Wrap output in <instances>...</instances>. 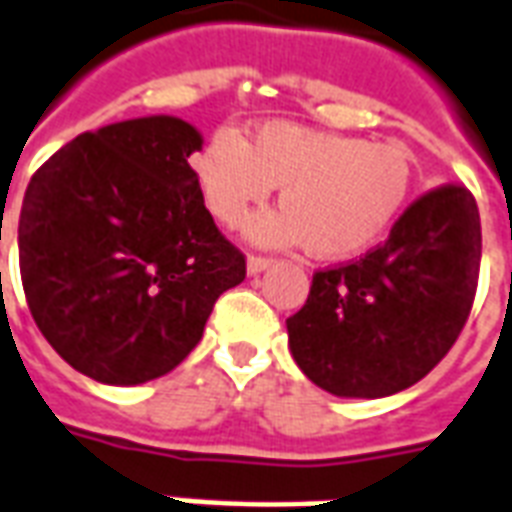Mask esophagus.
<instances>
[{
	"label": "esophagus",
	"instance_id": "34e87169",
	"mask_svg": "<svg viewBox=\"0 0 512 512\" xmlns=\"http://www.w3.org/2000/svg\"><path fill=\"white\" fill-rule=\"evenodd\" d=\"M271 266H274V260H271V257H257V255L246 257V271H249L252 276L263 274V271Z\"/></svg>",
	"mask_w": 512,
	"mask_h": 512
}]
</instances>
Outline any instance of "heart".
Wrapping results in <instances>:
<instances>
[{"mask_svg": "<svg viewBox=\"0 0 512 512\" xmlns=\"http://www.w3.org/2000/svg\"><path fill=\"white\" fill-rule=\"evenodd\" d=\"M208 211L238 227L279 189V211L246 225L257 246L306 244L320 260H347L380 241L410 200L415 157L401 143H372L268 121L246 143L219 130L192 157Z\"/></svg>", "mask_w": 512, "mask_h": 512, "instance_id": "heart-1", "label": "heart"}]
</instances>
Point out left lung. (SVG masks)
<instances>
[{"instance_id": "8db88e82", "label": "left lung", "mask_w": 512, "mask_h": 512, "mask_svg": "<svg viewBox=\"0 0 512 512\" xmlns=\"http://www.w3.org/2000/svg\"><path fill=\"white\" fill-rule=\"evenodd\" d=\"M478 268V203L464 187L431 189L401 214L385 244L314 274L301 312L287 317L298 369L342 399L410 388L458 339Z\"/></svg>"}]
</instances>
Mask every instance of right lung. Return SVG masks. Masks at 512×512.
<instances>
[{"label":"right lung","mask_w":512,"mask_h":512,"mask_svg":"<svg viewBox=\"0 0 512 512\" xmlns=\"http://www.w3.org/2000/svg\"><path fill=\"white\" fill-rule=\"evenodd\" d=\"M198 127L140 116L83 132L29 181L18 219L34 323L75 372L140 385L176 369L244 255L214 225L189 154Z\"/></svg>","instance_id":"right-lung-1"}]
</instances>
